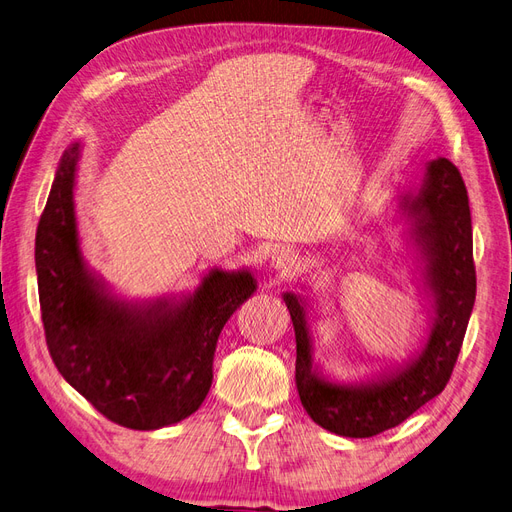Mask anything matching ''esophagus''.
I'll list each match as a JSON object with an SVG mask.
<instances>
[{
  "label": "esophagus",
  "mask_w": 512,
  "mask_h": 512,
  "mask_svg": "<svg viewBox=\"0 0 512 512\" xmlns=\"http://www.w3.org/2000/svg\"><path fill=\"white\" fill-rule=\"evenodd\" d=\"M271 267L275 271H282L288 273L292 269L299 267V254L292 250V247H280V250H275L271 256Z\"/></svg>",
  "instance_id": "obj_1"
}]
</instances>
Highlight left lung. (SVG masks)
Returning <instances> with one entry per match:
<instances>
[{
  "instance_id": "obj_1",
  "label": "left lung",
  "mask_w": 512,
  "mask_h": 512,
  "mask_svg": "<svg viewBox=\"0 0 512 512\" xmlns=\"http://www.w3.org/2000/svg\"><path fill=\"white\" fill-rule=\"evenodd\" d=\"M421 271V294L429 305V337L421 352L361 382H337L314 363L307 301L284 292L297 337V391L305 412L331 433L371 438L440 395L453 374L476 299L472 218L459 170L446 158L427 162L416 190L397 198Z\"/></svg>"
}]
</instances>
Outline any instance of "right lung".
Listing matches in <instances>:
<instances>
[{
  "label": "right lung",
  "mask_w": 512,
  "mask_h": 512,
  "mask_svg": "<svg viewBox=\"0 0 512 512\" xmlns=\"http://www.w3.org/2000/svg\"><path fill=\"white\" fill-rule=\"evenodd\" d=\"M81 141L59 160L36 230L46 346L59 374L117 425L151 431L194 414L228 318L256 292L250 269H211L194 292L119 299L87 267L74 209Z\"/></svg>",
  "instance_id": "add662e5"
}]
</instances>
